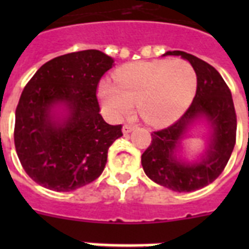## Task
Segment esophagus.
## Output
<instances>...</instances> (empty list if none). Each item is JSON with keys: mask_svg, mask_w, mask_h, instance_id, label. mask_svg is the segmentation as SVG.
Returning <instances> with one entry per match:
<instances>
[{"mask_svg": "<svg viewBox=\"0 0 249 249\" xmlns=\"http://www.w3.org/2000/svg\"><path fill=\"white\" fill-rule=\"evenodd\" d=\"M134 129V125L133 124H124V126H123V133L124 134H128V133H130Z\"/></svg>", "mask_w": 249, "mask_h": 249, "instance_id": "1", "label": "esophagus"}]
</instances>
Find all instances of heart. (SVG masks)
I'll return each mask as SVG.
<instances>
[{
    "label": "heart",
    "mask_w": 249,
    "mask_h": 249,
    "mask_svg": "<svg viewBox=\"0 0 249 249\" xmlns=\"http://www.w3.org/2000/svg\"><path fill=\"white\" fill-rule=\"evenodd\" d=\"M196 89V73L183 59L133 62L117 68L115 81L102 80L98 93L112 116L129 113L133 102L144 121L154 125L177 120Z\"/></svg>",
    "instance_id": "heart-1"
}]
</instances>
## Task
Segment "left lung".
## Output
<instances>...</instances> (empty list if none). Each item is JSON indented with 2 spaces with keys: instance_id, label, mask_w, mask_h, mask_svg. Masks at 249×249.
<instances>
[{
  "instance_id": "8db88e82",
  "label": "left lung",
  "mask_w": 249,
  "mask_h": 249,
  "mask_svg": "<svg viewBox=\"0 0 249 249\" xmlns=\"http://www.w3.org/2000/svg\"><path fill=\"white\" fill-rule=\"evenodd\" d=\"M164 55H181L196 73V94L193 103L174 124L151 133V143L142 154L147 177L166 189L190 193L203 189L216 179L228 164L236 140V113L231 91L216 68L185 52L174 50ZM205 117L213 136L203 158L196 163H185L175 152L185 130L194 121Z\"/></svg>"
}]
</instances>
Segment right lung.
I'll return each mask as SVG.
<instances>
[{"instance_id":"obj_1","label":"right lung","mask_w":249,"mask_h":249,"mask_svg":"<svg viewBox=\"0 0 249 249\" xmlns=\"http://www.w3.org/2000/svg\"><path fill=\"white\" fill-rule=\"evenodd\" d=\"M113 59L83 50L49 60L25 85L15 111L14 142L25 173L54 191H73L97 179L109 146L123 136L121 125L99 113L97 88ZM62 104L68 116L52 109Z\"/></svg>"}]
</instances>
